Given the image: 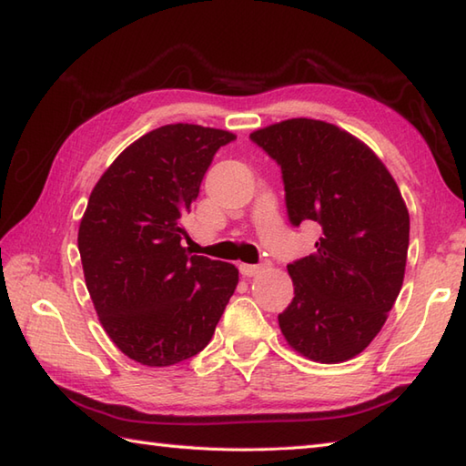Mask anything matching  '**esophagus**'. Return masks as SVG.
Instances as JSON below:
<instances>
[{"instance_id": "esophagus-1", "label": "esophagus", "mask_w": 466, "mask_h": 466, "mask_svg": "<svg viewBox=\"0 0 466 466\" xmlns=\"http://www.w3.org/2000/svg\"><path fill=\"white\" fill-rule=\"evenodd\" d=\"M262 270H264V266H260V264H240V274L246 276V279L260 274Z\"/></svg>"}]
</instances>
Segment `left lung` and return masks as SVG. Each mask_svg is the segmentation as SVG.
<instances>
[{
  "instance_id": "obj_1",
  "label": "left lung",
  "mask_w": 466,
  "mask_h": 466,
  "mask_svg": "<svg viewBox=\"0 0 466 466\" xmlns=\"http://www.w3.org/2000/svg\"><path fill=\"white\" fill-rule=\"evenodd\" d=\"M250 140L280 166L290 224L322 228L316 252L289 264L284 339L316 362L354 359L402 289L410 220L399 186L369 146L320 120L294 117Z\"/></svg>"
}]
</instances>
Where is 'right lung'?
<instances>
[{
  "label": "right lung",
  "mask_w": 466,
  "mask_h": 466,
  "mask_svg": "<svg viewBox=\"0 0 466 466\" xmlns=\"http://www.w3.org/2000/svg\"><path fill=\"white\" fill-rule=\"evenodd\" d=\"M232 140L216 127L162 126L127 146L90 194L77 232L86 286L104 330L136 362L192 359L236 290L238 268L192 256L180 222Z\"/></svg>",
  "instance_id": "add662e5"
}]
</instances>
